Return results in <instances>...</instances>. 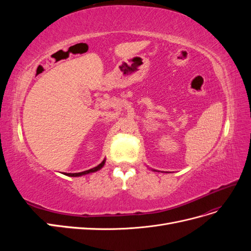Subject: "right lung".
<instances>
[{
    "label": "right lung",
    "mask_w": 251,
    "mask_h": 251,
    "mask_svg": "<svg viewBox=\"0 0 251 251\" xmlns=\"http://www.w3.org/2000/svg\"><path fill=\"white\" fill-rule=\"evenodd\" d=\"M104 162H105V160H103L100 164H98L97 166H95V168H93V169H91V170H88V171H85V172H80V173H74V174H72V173H65L64 175H66V176H69V177H79V176H82V175H87V174H90V173H94V172H97V171H100L102 166L104 165Z\"/></svg>",
    "instance_id": "1"
}]
</instances>
